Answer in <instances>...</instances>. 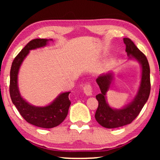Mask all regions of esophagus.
Returning <instances> with one entry per match:
<instances>
[{"instance_id":"34e87169","label":"esophagus","mask_w":160,"mask_h":160,"mask_svg":"<svg viewBox=\"0 0 160 160\" xmlns=\"http://www.w3.org/2000/svg\"><path fill=\"white\" fill-rule=\"evenodd\" d=\"M83 89H84V92L87 96H91L92 94V88L91 85L89 84L85 85Z\"/></svg>"}]
</instances>
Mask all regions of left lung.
Instances as JSON below:
<instances>
[{"mask_svg": "<svg viewBox=\"0 0 160 160\" xmlns=\"http://www.w3.org/2000/svg\"><path fill=\"white\" fill-rule=\"evenodd\" d=\"M126 45V52L129 60H135L141 65V79L138 90L132 102L123 108L117 109L109 106L106 93L110 89L113 79L112 72L102 73L98 76L96 82L101 92L96 95L98 108L95 113V119L100 125L106 128H117L130 124L147 102L151 90L150 68L146 57L138 49L135 43L128 38H123Z\"/></svg>", "mask_w": 160, "mask_h": 160, "instance_id": "obj_1", "label": "left lung"}]
</instances>
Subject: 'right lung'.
Listing matches in <instances>:
<instances>
[{
	"mask_svg": "<svg viewBox=\"0 0 160 160\" xmlns=\"http://www.w3.org/2000/svg\"><path fill=\"white\" fill-rule=\"evenodd\" d=\"M52 39L36 38L30 41L13 61L10 71V97L22 117L28 123L42 128H52L58 126L66 118L71 105L69 94L71 92L60 93L51 103L46 106H35L22 97L18 87V73L22 63L33 50L45 47Z\"/></svg>",
	"mask_w": 160,
	"mask_h": 160,
	"instance_id": "obj_1",
	"label": "right lung"
}]
</instances>
